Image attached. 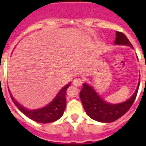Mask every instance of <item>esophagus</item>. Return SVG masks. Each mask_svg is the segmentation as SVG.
Segmentation results:
<instances>
[{"label": "esophagus", "instance_id": "1", "mask_svg": "<svg viewBox=\"0 0 146 146\" xmlns=\"http://www.w3.org/2000/svg\"><path fill=\"white\" fill-rule=\"evenodd\" d=\"M82 82H83V80L81 78L78 77L76 78L75 80H73V84L75 86H82Z\"/></svg>", "mask_w": 146, "mask_h": 146}]
</instances>
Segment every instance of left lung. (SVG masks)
Instances as JSON below:
<instances>
[{
  "instance_id": "obj_1",
  "label": "left lung",
  "mask_w": 146,
  "mask_h": 146,
  "mask_svg": "<svg viewBox=\"0 0 146 146\" xmlns=\"http://www.w3.org/2000/svg\"><path fill=\"white\" fill-rule=\"evenodd\" d=\"M116 44H123L133 48V45L127 37L120 32H116ZM140 81V80H139ZM139 82L136 92L129 100L117 104H111L105 102L98 96L92 86L83 83L80 91V99L85 111L88 115L95 120L102 123H111L115 121L124 115L133 104L138 92Z\"/></svg>"
}]
</instances>
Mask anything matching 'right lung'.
<instances>
[{
	"instance_id": "add662e5",
	"label": "right lung",
	"mask_w": 146,
	"mask_h": 146,
	"mask_svg": "<svg viewBox=\"0 0 146 146\" xmlns=\"http://www.w3.org/2000/svg\"><path fill=\"white\" fill-rule=\"evenodd\" d=\"M70 84L66 85L58 92L55 98L48 104L46 107L37 110H28L22 107L16 100L13 98L10 94V97L12 98L13 102L18 108L22 113H23L26 117L30 118L31 120L36 121L38 123H47L56 121L61 117L64 111L66 108V89L70 86Z\"/></svg>"
}]
</instances>
